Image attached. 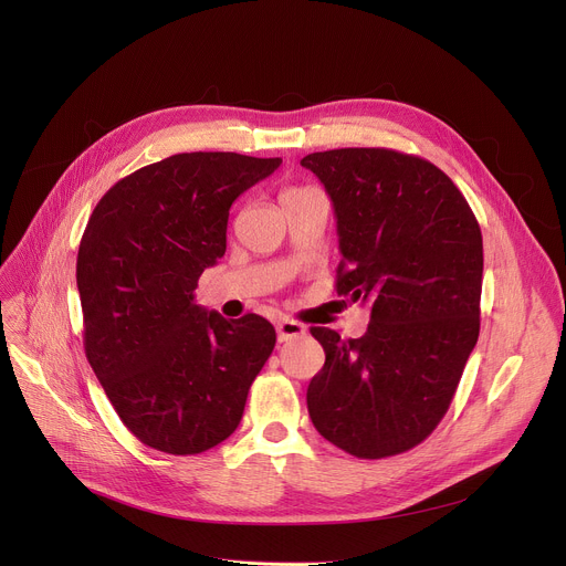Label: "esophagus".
<instances>
[{
	"label": "esophagus",
	"mask_w": 566,
	"mask_h": 566,
	"mask_svg": "<svg viewBox=\"0 0 566 566\" xmlns=\"http://www.w3.org/2000/svg\"><path fill=\"white\" fill-rule=\"evenodd\" d=\"M275 329H277V340L280 343H286V340L304 334V325H300L297 321H291V318H280Z\"/></svg>",
	"instance_id": "34e87169"
}]
</instances>
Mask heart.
I'll list each match as a JSON object with an SVG mask.
<instances>
[{"label": "heart", "instance_id": "1", "mask_svg": "<svg viewBox=\"0 0 566 566\" xmlns=\"http://www.w3.org/2000/svg\"><path fill=\"white\" fill-rule=\"evenodd\" d=\"M289 191H297V189H289Z\"/></svg>", "mask_w": 566, "mask_h": 566}]
</instances>
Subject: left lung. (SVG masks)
<instances>
[{"instance_id": "8db88e82", "label": "left lung", "mask_w": 566, "mask_h": 566, "mask_svg": "<svg viewBox=\"0 0 566 566\" xmlns=\"http://www.w3.org/2000/svg\"><path fill=\"white\" fill-rule=\"evenodd\" d=\"M300 165L334 202L336 293L370 304L361 338L312 327L325 366L306 388L310 418L356 458L403 453L440 424L479 340V221L451 178L418 156L334 148Z\"/></svg>"}]
</instances>
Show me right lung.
<instances>
[{"mask_svg":"<svg viewBox=\"0 0 566 566\" xmlns=\"http://www.w3.org/2000/svg\"><path fill=\"white\" fill-rule=\"evenodd\" d=\"M280 165L178 153L113 185L85 226L76 260L85 356L146 447L202 453L241 422L275 329L256 314L205 312L193 289L226 254L232 202Z\"/></svg>","mask_w":566,"mask_h":566,"instance_id":"obj_1","label":"right lung"}]
</instances>
